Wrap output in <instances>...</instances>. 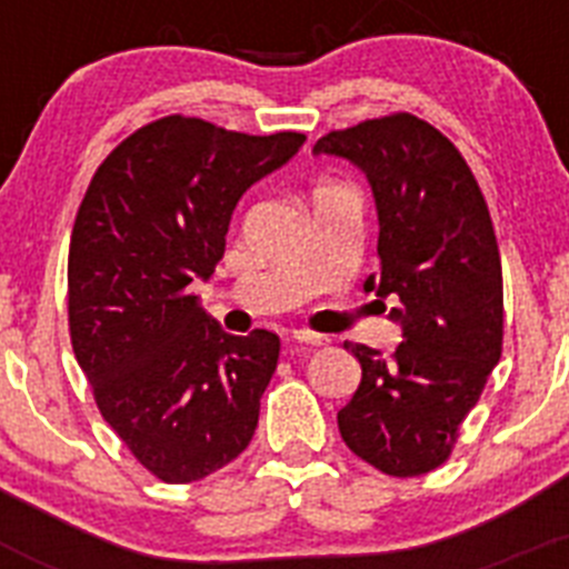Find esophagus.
I'll return each mask as SVG.
<instances>
[{
  "instance_id": "obj_1",
  "label": "esophagus",
  "mask_w": 569,
  "mask_h": 569,
  "mask_svg": "<svg viewBox=\"0 0 569 569\" xmlns=\"http://www.w3.org/2000/svg\"><path fill=\"white\" fill-rule=\"evenodd\" d=\"M293 341H301V345H325V336L319 333H310V330H293V336H290Z\"/></svg>"
}]
</instances>
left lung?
Instances as JSON below:
<instances>
[{
  "label": "left lung",
  "instance_id": "obj_1",
  "mask_svg": "<svg viewBox=\"0 0 569 569\" xmlns=\"http://www.w3.org/2000/svg\"><path fill=\"white\" fill-rule=\"evenodd\" d=\"M313 153L367 176L379 213V273L365 290L396 299L401 345L390 359L345 341L361 385L339 410V433L387 476L445 465L487 376L501 359L505 290L490 210L465 156L413 113L330 130Z\"/></svg>",
  "mask_w": 569,
  "mask_h": 569
}]
</instances>
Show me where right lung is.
<instances>
[{
  "label": "right lung",
  "mask_w": 569,
  "mask_h": 569,
  "mask_svg": "<svg viewBox=\"0 0 569 569\" xmlns=\"http://www.w3.org/2000/svg\"><path fill=\"white\" fill-rule=\"evenodd\" d=\"M305 133H236L164 116L99 164L68 253V325L99 413L168 485L230 465L259 425L279 336L224 333L190 284L224 256L236 202Z\"/></svg>",
  "instance_id": "right-lung-1"
}]
</instances>
